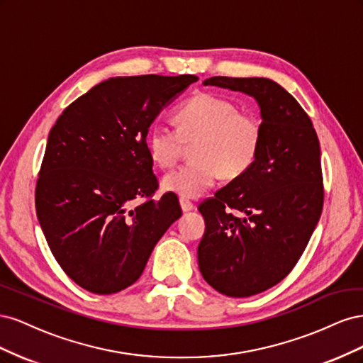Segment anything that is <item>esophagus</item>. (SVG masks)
I'll return each instance as SVG.
<instances>
[{
    "mask_svg": "<svg viewBox=\"0 0 363 363\" xmlns=\"http://www.w3.org/2000/svg\"><path fill=\"white\" fill-rule=\"evenodd\" d=\"M180 207H182L183 212H191L195 208L194 203L189 201V200H186V199H180Z\"/></svg>",
    "mask_w": 363,
    "mask_h": 363,
    "instance_id": "34e87169",
    "label": "esophagus"
}]
</instances>
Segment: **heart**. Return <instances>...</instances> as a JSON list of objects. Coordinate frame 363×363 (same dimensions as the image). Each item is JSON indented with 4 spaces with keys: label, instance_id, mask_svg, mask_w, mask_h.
Wrapping results in <instances>:
<instances>
[{
    "label": "heart",
    "instance_id": "1",
    "mask_svg": "<svg viewBox=\"0 0 363 363\" xmlns=\"http://www.w3.org/2000/svg\"><path fill=\"white\" fill-rule=\"evenodd\" d=\"M177 128L155 124L147 136L151 159L162 168L175 164L192 144L191 162L168 172L164 191L182 199H196L219 177L235 180L255 164L262 147L263 128L256 115L240 112L228 98L199 94L175 112Z\"/></svg>",
    "mask_w": 363,
    "mask_h": 363
}]
</instances>
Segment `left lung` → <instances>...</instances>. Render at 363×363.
Here are the masks:
<instances>
[{
    "label": "left lung",
    "instance_id": "left-lung-1",
    "mask_svg": "<svg viewBox=\"0 0 363 363\" xmlns=\"http://www.w3.org/2000/svg\"><path fill=\"white\" fill-rule=\"evenodd\" d=\"M255 98L262 147L255 164L199 207L206 230L199 245L204 280L244 298L281 281L301 257L324 203L320 140L298 101L269 79L211 77Z\"/></svg>",
    "mask_w": 363,
    "mask_h": 363
}]
</instances>
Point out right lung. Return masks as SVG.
I'll return each mask as SVG.
<instances>
[{
    "instance_id": "right-lung-1",
    "label": "right lung",
    "mask_w": 363,
    "mask_h": 363,
    "mask_svg": "<svg viewBox=\"0 0 363 363\" xmlns=\"http://www.w3.org/2000/svg\"><path fill=\"white\" fill-rule=\"evenodd\" d=\"M196 75L112 77L71 103L48 135L36 213L67 276L98 295L133 284L152 248L182 216L177 196L152 200L147 135ZM138 198L146 200L135 206Z\"/></svg>"
}]
</instances>
